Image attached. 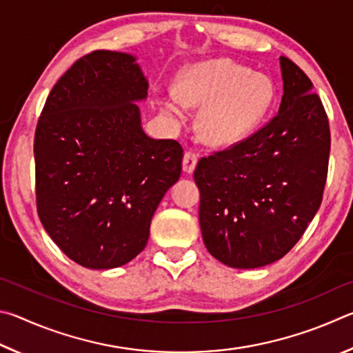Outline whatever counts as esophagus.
<instances>
[{
	"mask_svg": "<svg viewBox=\"0 0 353 353\" xmlns=\"http://www.w3.org/2000/svg\"><path fill=\"white\" fill-rule=\"evenodd\" d=\"M196 161H199V157H196V153L190 152V150L184 153V158H183V170L186 172V173H192V172L195 170Z\"/></svg>",
	"mask_w": 353,
	"mask_h": 353,
	"instance_id": "34e87169",
	"label": "esophagus"
}]
</instances>
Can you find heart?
Masks as SVG:
<instances>
[{"label": "heart", "mask_w": 353, "mask_h": 353, "mask_svg": "<svg viewBox=\"0 0 353 353\" xmlns=\"http://www.w3.org/2000/svg\"><path fill=\"white\" fill-rule=\"evenodd\" d=\"M176 99L163 102L165 113L181 116L183 107L200 108L196 132L211 145L239 144L267 116L274 85L262 72L219 59L184 70L173 85Z\"/></svg>", "instance_id": "b5f03b06"}]
</instances>
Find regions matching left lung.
<instances>
[{
	"instance_id": "1",
	"label": "left lung",
	"mask_w": 353,
	"mask_h": 353,
	"mask_svg": "<svg viewBox=\"0 0 353 353\" xmlns=\"http://www.w3.org/2000/svg\"><path fill=\"white\" fill-rule=\"evenodd\" d=\"M283 94L267 125L201 158L200 228L208 251L231 268H261L298 243L323 201L330 128L313 83L281 57Z\"/></svg>"
}]
</instances>
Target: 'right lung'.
<instances>
[{"label": "right lung", "mask_w": 353, "mask_h": 353, "mask_svg": "<svg viewBox=\"0 0 353 353\" xmlns=\"http://www.w3.org/2000/svg\"><path fill=\"white\" fill-rule=\"evenodd\" d=\"M147 90L134 55L94 51L59 79L37 123V212L54 243L85 268H117L138 256L181 175V145L142 130L136 102Z\"/></svg>", "instance_id": "right-lung-1"}]
</instances>
